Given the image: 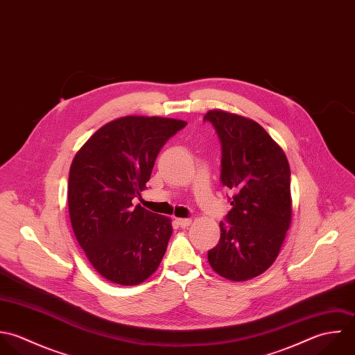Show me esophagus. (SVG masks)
Masks as SVG:
<instances>
[{
  "mask_svg": "<svg viewBox=\"0 0 355 355\" xmlns=\"http://www.w3.org/2000/svg\"><path fill=\"white\" fill-rule=\"evenodd\" d=\"M176 223H178L179 227L186 229V227H189L191 225V219H176Z\"/></svg>",
  "mask_w": 355,
  "mask_h": 355,
  "instance_id": "obj_1",
  "label": "esophagus"
}]
</instances>
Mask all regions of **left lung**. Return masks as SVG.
<instances>
[{
	"mask_svg": "<svg viewBox=\"0 0 355 355\" xmlns=\"http://www.w3.org/2000/svg\"><path fill=\"white\" fill-rule=\"evenodd\" d=\"M222 144V184L232 211L220 222L219 243L208 252L211 267L232 281L264 272L277 259L292 219L291 169L282 148L253 119L211 110Z\"/></svg>",
	"mask_w": 355,
	"mask_h": 355,
	"instance_id": "left-lung-1",
	"label": "left lung"
}]
</instances>
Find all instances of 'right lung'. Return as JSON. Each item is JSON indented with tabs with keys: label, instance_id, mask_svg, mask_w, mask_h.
Returning <instances> with one entry per match:
<instances>
[{
	"label": "right lung",
	"instance_id": "obj_1",
	"mask_svg": "<svg viewBox=\"0 0 355 355\" xmlns=\"http://www.w3.org/2000/svg\"><path fill=\"white\" fill-rule=\"evenodd\" d=\"M186 125L162 117L114 119L98 129L71 162L67 198L73 232L94 268L114 284L143 282L165 254L171 219L132 201L141 197L159 150Z\"/></svg>",
	"mask_w": 355,
	"mask_h": 355
}]
</instances>
